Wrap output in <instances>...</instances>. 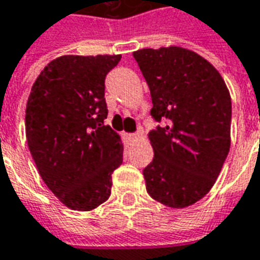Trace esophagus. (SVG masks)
<instances>
[{"instance_id": "obj_1", "label": "esophagus", "mask_w": 260, "mask_h": 260, "mask_svg": "<svg viewBox=\"0 0 260 260\" xmlns=\"http://www.w3.org/2000/svg\"><path fill=\"white\" fill-rule=\"evenodd\" d=\"M142 138V132H136V134H131V135H128V139L129 141H139Z\"/></svg>"}]
</instances>
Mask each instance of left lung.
<instances>
[{"mask_svg": "<svg viewBox=\"0 0 260 260\" xmlns=\"http://www.w3.org/2000/svg\"><path fill=\"white\" fill-rule=\"evenodd\" d=\"M146 79L156 121L154 152L143 170L147 193L173 209L201 201L212 189L231 143V97L207 59L186 48H142L134 53Z\"/></svg>", "mask_w": 260, "mask_h": 260, "instance_id": "8db88e82", "label": "left lung"}]
</instances>
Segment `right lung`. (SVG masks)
I'll use <instances>...</instances> for the list:
<instances>
[{
	"label": "right lung",
	"instance_id": "1",
	"mask_svg": "<svg viewBox=\"0 0 260 260\" xmlns=\"http://www.w3.org/2000/svg\"><path fill=\"white\" fill-rule=\"evenodd\" d=\"M121 55H61L44 67L26 104V139L39 174L61 203L89 212L107 201L122 164L108 125L106 75Z\"/></svg>",
	"mask_w": 260,
	"mask_h": 260
}]
</instances>
